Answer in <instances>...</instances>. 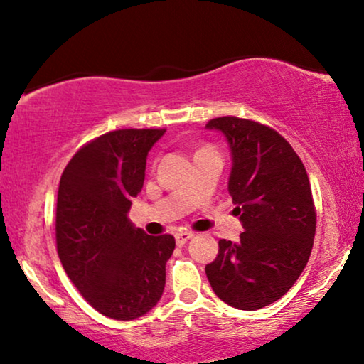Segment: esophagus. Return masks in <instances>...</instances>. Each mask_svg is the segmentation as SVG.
I'll list each match as a JSON object with an SVG mask.
<instances>
[{
	"instance_id": "esophagus-1",
	"label": "esophagus",
	"mask_w": 364,
	"mask_h": 364,
	"mask_svg": "<svg viewBox=\"0 0 364 364\" xmlns=\"http://www.w3.org/2000/svg\"><path fill=\"white\" fill-rule=\"evenodd\" d=\"M193 236H195V235H193L191 231H181V232H176V235H174V240H176L178 246H183L188 240H191Z\"/></svg>"
}]
</instances>
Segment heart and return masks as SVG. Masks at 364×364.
<instances>
[{
    "label": "heart",
    "instance_id": "obj_1",
    "mask_svg": "<svg viewBox=\"0 0 364 364\" xmlns=\"http://www.w3.org/2000/svg\"><path fill=\"white\" fill-rule=\"evenodd\" d=\"M201 149H211V148H201ZM201 149H200V151H201Z\"/></svg>",
    "mask_w": 364,
    "mask_h": 364
}]
</instances>
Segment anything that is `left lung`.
I'll return each instance as SVG.
<instances>
[{"mask_svg": "<svg viewBox=\"0 0 364 364\" xmlns=\"http://www.w3.org/2000/svg\"><path fill=\"white\" fill-rule=\"evenodd\" d=\"M206 128L230 143L228 191L245 228L238 243L220 240L206 276L226 304L255 311L288 293L311 255L316 210L308 173L291 144L269 126L221 116Z\"/></svg>", "mask_w": 364, "mask_h": 364, "instance_id": "left-lung-1", "label": "left lung"}]
</instances>
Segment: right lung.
<instances>
[{
  "instance_id": "1",
  "label": "right lung",
  "mask_w": 364,
  "mask_h": 364,
  "mask_svg": "<svg viewBox=\"0 0 364 364\" xmlns=\"http://www.w3.org/2000/svg\"><path fill=\"white\" fill-rule=\"evenodd\" d=\"M166 129H116L91 139L61 174L56 248L68 278L105 316L129 321L156 306L171 235L149 236L128 220L146 156Z\"/></svg>"
}]
</instances>
